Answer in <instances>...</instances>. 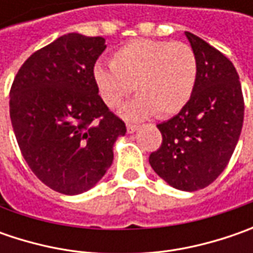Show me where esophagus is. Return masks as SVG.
Returning a JSON list of instances; mask_svg holds the SVG:
<instances>
[{
	"mask_svg": "<svg viewBox=\"0 0 253 253\" xmlns=\"http://www.w3.org/2000/svg\"><path fill=\"white\" fill-rule=\"evenodd\" d=\"M138 128H139V126L135 125V124H126V131H128V133H133Z\"/></svg>",
	"mask_w": 253,
	"mask_h": 253,
	"instance_id": "obj_1",
	"label": "esophagus"
}]
</instances>
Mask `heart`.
<instances>
[{"label":"heart","instance_id":"b5f03b06","mask_svg":"<svg viewBox=\"0 0 253 253\" xmlns=\"http://www.w3.org/2000/svg\"><path fill=\"white\" fill-rule=\"evenodd\" d=\"M92 79L110 108L118 107L135 88L138 97L121 108L126 120H143L155 112L169 117L193 95L197 59L189 44L138 39L112 54L111 66L95 64Z\"/></svg>","mask_w":253,"mask_h":253}]
</instances>
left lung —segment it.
Returning <instances> with one entry per match:
<instances>
[{
    "label": "left lung",
    "instance_id": "obj_1",
    "mask_svg": "<svg viewBox=\"0 0 253 253\" xmlns=\"http://www.w3.org/2000/svg\"><path fill=\"white\" fill-rule=\"evenodd\" d=\"M197 59V82L181 111L158 125L161 148L149 163L169 186L204 189L227 168L244 122L239 76L224 54L199 36L184 32Z\"/></svg>",
    "mask_w": 253,
    "mask_h": 253
}]
</instances>
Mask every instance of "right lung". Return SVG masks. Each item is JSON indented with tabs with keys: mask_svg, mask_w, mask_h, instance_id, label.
I'll return each instance as SVG.
<instances>
[{
	"mask_svg": "<svg viewBox=\"0 0 253 253\" xmlns=\"http://www.w3.org/2000/svg\"><path fill=\"white\" fill-rule=\"evenodd\" d=\"M105 47L101 36L63 35L35 52L11 87L9 115L22 156L38 179L62 194L94 187L126 132L92 79Z\"/></svg>",
	"mask_w": 253,
	"mask_h": 253,
	"instance_id": "right-lung-1",
	"label": "right lung"
}]
</instances>
